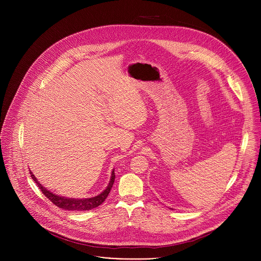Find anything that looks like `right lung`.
I'll return each mask as SVG.
<instances>
[{"label": "right lung", "mask_w": 261, "mask_h": 261, "mask_svg": "<svg viewBox=\"0 0 261 261\" xmlns=\"http://www.w3.org/2000/svg\"><path fill=\"white\" fill-rule=\"evenodd\" d=\"M30 173H31V176H32L33 180L40 188L41 192L54 204H56L57 206H59L63 210H66V211H76V212L93 210V208L99 206L101 203H103V201L108 196L111 188H113V185H114V181H115V178H116L115 170H113V171H111V177H110V180L107 185L106 189L102 193H100L99 195H97L95 197H91V198H67V197H64V196H59L57 194H54L53 192H50L49 190L44 188L43 186L38 180H37V178L35 177L33 172L30 171Z\"/></svg>", "instance_id": "add662e5"}]
</instances>
